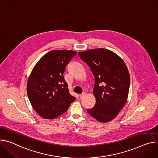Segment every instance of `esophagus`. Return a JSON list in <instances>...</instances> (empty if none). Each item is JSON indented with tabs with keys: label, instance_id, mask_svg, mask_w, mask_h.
Wrapping results in <instances>:
<instances>
[{
	"label": "esophagus",
	"instance_id": "1",
	"mask_svg": "<svg viewBox=\"0 0 158 158\" xmlns=\"http://www.w3.org/2000/svg\"><path fill=\"white\" fill-rule=\"evenodd\" d=\"M85 95V93H82V94H80V98H83Z\"/></svg>",
	"mask_w": 158,
	"mask_h": 158
}]
</instances>
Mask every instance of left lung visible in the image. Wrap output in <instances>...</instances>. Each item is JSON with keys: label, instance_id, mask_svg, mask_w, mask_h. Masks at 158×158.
Wrapping results in <instances>:
<instances>
[{"label": "left lung", "instance_id": "obj_1", "mask_svg": "<svg viewBox=\"0 0 158 158\" xmlns=\"http://www.w3.org/2000/svg\"><path fill=\"white\" fill-rule=\"evenodd\" d=\"M78 54L94 76L96 103L87 111L98 122H110L117 117L127 101L130 87L127 67L117 54L105 48L88 50Z\"/></svg>", "mask_w": 158, "mask_h": 158}]
</instances>
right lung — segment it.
<instances>
[{"label":"right lung","instance_id":"obj_1","mask_svg":"<svg viewBox=\"0 0 158 158\" xmlns=\"http://www.w3.org/2000/svg\"><path fill=\"white\" fill-rule=\"evenodd\" d=\"M76 53L73 50H52L33 67L27 82V94L34 110L44 118L61 115L76 99L70 94L63 74Z\"/></svg>","mask_w":158,"mask_h":158}]
</instances>
